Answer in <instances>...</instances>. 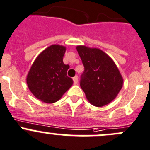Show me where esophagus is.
I'll return each instance as SVG.
<instances>
[{
  "instance_id": "34e87169",
  "label": "esophagus",
  "mask_w": 150,
  "mask_h": 150,
  "mask_svg": "<svg viewBox=\"0 0 150 150\" xmlns=\"http://www.w3.org/2000/svg\"><path fill=\"white\" fill-rule=\"evenodd\" d=\"M73 82H74V84H75V85L78 84V76H77V75L73 78Z\"/></svg>"
}]
</instances>
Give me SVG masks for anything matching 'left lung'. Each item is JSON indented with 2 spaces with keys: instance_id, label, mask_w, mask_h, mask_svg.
<instances>
[{
  "instance_id": "obj_1",
  "label": "left lung",
  "mask_w": 150,
  "mask_h": 150,
  "mask_svg": "<svg viewBox=\"0 0 150 150\" xmlns=\"http://www.w3.org/2000/svg\"><path fill=\"white\" fill-rule=\"evenodd\" d=\"M84 66L81 87L87 100L97 107L109 104L122 88L123 78L113 59L99 48L76 47Z\"/></svg>"
}]
</instances>
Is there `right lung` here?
Here are the masks:
<instances>
[{"label":"right lung","instance_id":"right-lung-1","mask_svg":"<svg viewBox=\"0 0 150 150\" xmlns=\"http://www.w3.org/2000/svg\"><path fill=\"white\" fill-rule=\"evenodd\" d=\"M65 52V46H49L36 57L27 75L30 92L45 103L57 102L73 84L67 75L69 66L63 62Z\"/></svg>","mask_w":150,"mask_h":150}]
</instances>
